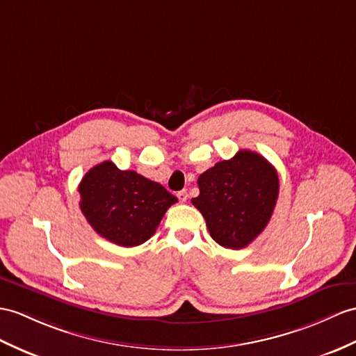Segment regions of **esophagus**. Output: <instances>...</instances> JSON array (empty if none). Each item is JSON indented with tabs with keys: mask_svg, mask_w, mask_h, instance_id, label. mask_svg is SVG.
Instances as JSON below:
<instances>
[{
	"mask_svg": "<svg viewBox=\"0 0 356 356\" xmlns=\"http://www.w3.org/2000/svg\"><path fill=\"white\" fill-rule=\"evenodd\" d=\"M177 196H178V199H179V202H186L187 197H188L187 190H181V192L177 193Z\"/></svg>",
	"mask_w": 356,
	"mask_h": 356,
	"instance_id": "esophagus-1",
	"label": "esophagus"
}]
</instances>
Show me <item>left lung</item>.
<instances>
[{
	"mask_svg": "<svg viewBox=\"0 0 356 356\" xmlns=\"http://www.w3.org/2000/svg\"><path fill=\"white\" fill-rule=\"evenodd\" d=\"M192 199L216 243L241 249L263 232L280 193L278 172L263 155L241 149L197 178Z\"/></svg>",
	"mask_w": 356,
	"mask_h": 356,
	"instance_id": "1",
	"label": "left lung"
}]
</instances>
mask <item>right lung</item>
Instances as JSON below:
<instances>
[{
    "instance_id": "obj_1",
    "label": "right lung",
    "mask_w": 356,
    "mask_h": 356,
    "mask_svg": "<svg viewBox=\"0 0 356 356\" xmlns=\"http://www.w3.org/2000/svg\"><path fill=\"white\" fill-rule=\"evenodd\" d=\"M86 220L101 237L124 248L151 238L168 208L178 199L161 184L102 161L78 186Z\"/></svg>"
}]
</instances>
